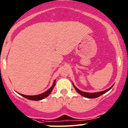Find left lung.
<instances>
[{"mask_svg":"<svg viewBox=\"0 0 128 128\" xmlns=\"http://www.w3.org/2000/svg\"><path fill=\"white\" fill-rule=\"evenodd\" d=\"M73 86H74V88H75L76 91L77 92H78V94H80V95H82V96H84L86 98H97L98 96H101L102 95H103V94H105L106 92H107L108 91H109V90H110L111 88L113 87V86H112L110 87V88H109V89H107V90H103V91H102V92H95V93H89V92H82V91L78 89V88H76V87L75 86V85L73 84Z\"/></svg>","mask_w":128,"mask_h":128,"instance_id":"1","label":"left lung"}]
</instances>
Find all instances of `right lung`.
Masks as SVG:
<instances>
[{
    "label": "right lung",
    "instance_id": "1",
    "mask_svg": "<svg viewBox=\"0 0 128 128\" xmlns=\"http://www.w3.org/2000/svg\"><path fill=\"white\" fill-rule=\"evenodd\" d=\"M55 82H56V80H54V82H53V84L52 85V86L50 88V89L47 90L46 92H44V93L39 94V95H23V94H19L21 96H24V97L27 98V99L30 100H33V101H39V100H41L44 99V98H46L47 96H48L49 95H50V93L52 92V90L54 88V86H55Z\"/></svg>",
    "mask_w": 128,
    "mask_h": 128
}]
</instances>
